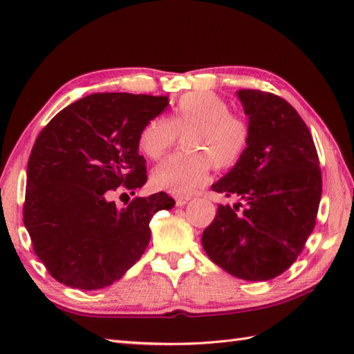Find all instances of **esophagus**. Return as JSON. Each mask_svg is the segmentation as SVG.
<instances>
[{"mask_svg":"<svg viewBox=\"0 0 354 354\" xmlns=\"http://www.w3.org/2000/svg\"><path fill=\"white\" fill-rule=\"evenodd\" d=\"M171 198L175 199V204L176 205H185L187 202L190 201L189 194H178V193H171Z\"/></svg>","mask_w":354,"mask_h":354,"instance_id":"34e87169","label":"esophagus"}]
</instances>
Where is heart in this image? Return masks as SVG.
Masks as SVG:
<instances>
[{"label": "heart", "mask_w": 354, "mask_h": 354, "mask_svg": "<svg viewBox=\"0 0 354 354\" xmlns=\"http://www.w3.org/2000/svg\"><path fill=\"white\" fill-rule=\"evenodd\" d=\"M183 135V150L153 170V184L173 193H192L208 181L214 165L227 170L242 160L251 142V124L232 112L221 95L187 93L173 106L170 117H155L142 126L138 146L150 160H160Z\"/></svg>", "instance_id": "obj_1"}]
</instances>
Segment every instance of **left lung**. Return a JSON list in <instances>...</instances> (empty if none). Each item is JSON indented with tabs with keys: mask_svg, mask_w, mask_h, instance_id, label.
I'll use <instances>...</instances> for the list:
<instances>
[{
	"mask_svg": "<svg viewBox=\"0 0 354 354\" xmlns=\"http://www.w3.org/2000/svg\"><path fill=\"white\" fill-rule=\"evenodd\" d=\"M251 142L212 190L236 198L217 207L202 234L216 265L248 281L288 270L317 223L322 193L319 158L309 127L290 103L272 93L242 89Z\"/></svg>",
	"mask_w": 354,
	"mask_h": 354,
	"instance_id": "left-lung-1",
	"label": "left lung"
}]
</instances>
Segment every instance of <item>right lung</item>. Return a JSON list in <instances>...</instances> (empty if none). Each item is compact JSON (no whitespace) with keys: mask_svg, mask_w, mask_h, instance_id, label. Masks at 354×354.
<instances>
[{"mask_svg":"<svg viewBox=\"0 0 354 354\" xmlns=\"http://www.w3.org/2000/svg\"><path fill=\"white\" fill-rule=\"evenodd\" d=\"M167 104L164 95L91 94L37 135L22 214L35 254L59 283L94 290L120 280L145 254L153 214L175 205L164 192L122 209L111 201L145 185L138 135Z\"/></svg>","mask_w":354,"mask_h":354,"instance_id":"right-lung-1","label":"right lung"}]
</instances>
